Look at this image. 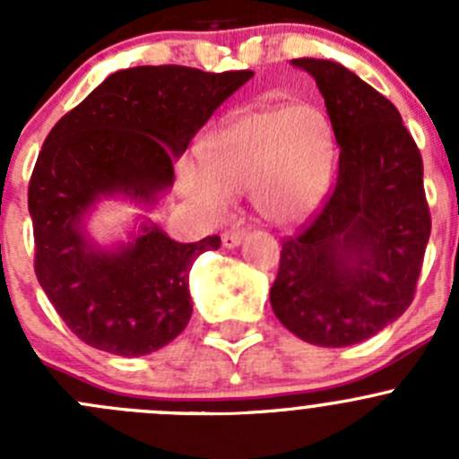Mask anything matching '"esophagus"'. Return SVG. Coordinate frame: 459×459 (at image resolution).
Returning a JSON list of instances; mask_svg holds the SVG:
<instances>
[{"label":"esophagus","instance_id":"obj_1","mask_svg":"<svg viewBox=\"0 0 459 459\" xmlns=\"http://www.w3.org/2000/svg\"><path fill=\"white\" fill-rule=\"evenodd\" d=\"M244 238H247V230H229V233L221 235V244H224L226 248H235L239 247V244L244 242Z\"/></svg>","mask_w":459,"mask_h":459}]
</instances>
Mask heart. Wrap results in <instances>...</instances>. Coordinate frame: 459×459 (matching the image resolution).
I'll return each instance as SVG.
<instances>
[{
    "label": "heart",
    "mask_w": 459,
    "mask_h": 459,
    "mask_svg": "<svg viewBox=\"0 0 459 459\" xmlns=\"http://www.w3.org/2000/svg\"><path fill=\"white\" fill-rule=\"evenodd\" d=\"M200 161L178 170L179 191L211 217L230 197L253 193L255 208L275 224L307 217L326 195L335 164V135L322 108L277 104L247 110L211 133Z\"/></svg>",
    "instance_id": "obj_1"
}]
</instances>
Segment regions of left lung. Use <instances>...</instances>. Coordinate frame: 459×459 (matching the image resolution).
Wrapping results in <instances>:
<instances>
[{"instance_id": "8db88e82", "label": "left lung", "mask_w": 459, "mask_h": 459, "mask_svg": "<svg viewBox=\"0 0 459 459\" xmlns=\"http://www.w3.org/2000/svg\"><path fill=\"white\" fill-rule=\"evenodd\" d=\"M316 80L340 146L337 182L311 224L281 244L277 319L326 349L358 344L413 302L430 235L422 155L395 106L331 59H293Z\"/></svg>"}]
</instances>
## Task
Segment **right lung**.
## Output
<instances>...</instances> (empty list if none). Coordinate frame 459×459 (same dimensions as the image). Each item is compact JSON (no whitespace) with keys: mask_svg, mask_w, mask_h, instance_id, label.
Returning <instances> with one entry per match:
<instances>
[{"mask_svg":"<svg viewBox=\"0 0 459 459\" xmlns=\"http://www.w3.org/2000/svg\"><path fill=\"white\" fill-rule=\"evenodd\" d=\"M253 71L135 66L106 77L46 137L29 186L39 286L66 326L122 358L160 351L193 313L188 273L220 238L179 244L142 220L126 242L100 244L88 220L104 200L152 208L173 164Z\"/></svg>","mask_w":459,"mask_h":459,"instance_id":"right-lung-1","label":"right lung"}]
</instances>
